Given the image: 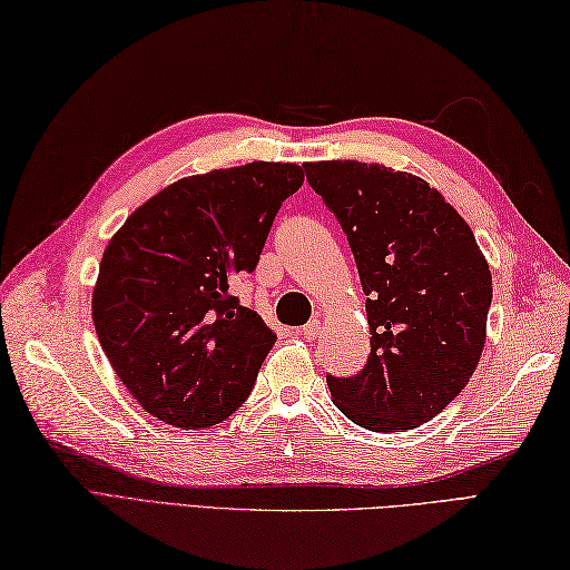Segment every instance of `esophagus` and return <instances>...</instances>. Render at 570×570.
<instances>
[{
	"instance_id": "esophagus-1",
	"label": "esophagus",
	"mask_w": 570,
	"mask_h": 570,
	"mask_svg": "<svg viewBox=\"0 0 570 570\" xmlns=\"http://www.w3.org/2000/svg\"><path fill=\"white\" fill-rule=\"evenodd\" d=\"M320 330H323V325H320V323H317V320H313V323H308V325H305V327L301 330V334H303V340H308V342L317 340V334H320Z\"/></svg>"
}]
</instances>
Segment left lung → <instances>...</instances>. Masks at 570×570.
Instances as JSON below:
<instances>
[{"label": "left lung", "instance_id": "left-lung-1", "mask_svg": "<svg viewBox=\"0 0 570 570\" xmlns=\"http://www.w3.org/2000/svg\"><path fill=\"white\" fill-rule=\"evenodd\" d=\"M305 175L340 218L368 296V363L352 377L327 375L332 402L361 429H416L476 371L489 262L455 207L419 175L361 160H317Z\"/></svg>", "mask_w": 570, "mask_h": 570}]
</instances>
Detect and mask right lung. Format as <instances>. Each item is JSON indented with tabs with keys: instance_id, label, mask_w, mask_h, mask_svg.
Segmentation results:
<instances>
[{
	"instance_id": "obj_1",
	"label": "right lung",
	"mask_w": 570,
	"mask_h": 570,
	"mask_svg": "<svg viewBox=\"0 0 570 570\" xmlns=\"http://www.w3.org/2000/svg\"><path fill=\"white\" fill-rule=\"evenodd\" d=\"M296 164L189 175L127 216L91 296L98 342L146 412L175 429L222 424L250 395L276 337L233 296L250 274Z\"/></svg>"
}]
</instances>
